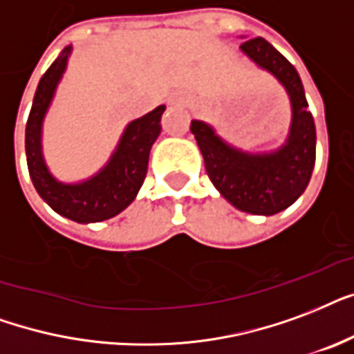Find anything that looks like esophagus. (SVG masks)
<instances>
[{
	"instance_id": "1",
	"label": "esophagus",
	"mask_w": 354,
	"mask_h": 354,
	"mask_svg": "<svg viewBox=\"0 0 354 354\" xmlns=\"http://www.w3.org/2000/svg\"><path fill=\"white\" fill-rule=\"evenodd\" d=\"M169 101H171V103H183V101H185V97H183L180 94H174L171 97H169Z\"/></svg>"
}]
</instances>
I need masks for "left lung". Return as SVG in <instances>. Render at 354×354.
Returning <instances> with one entry per match:
<instances>
[{
	"mask_svg": "<svg viewBox=\"0 0 354 354\" xmlns=\"http://www.w3.org/2000/svg\"><path fill=\"white\" fill-rule=\"evenodd\" d=\"M240 48L260 68L273 73L288 92L292 127L286 144L275 153L248 155L227 146L212 127L199 120L192 122L190 131L216 190L243 212L271 216L288 208L310 180L316 162V125L294 66L264 38L245 40Z\"/></svg>",
	"mask_w": 354,
	"mask_h": 354,
	"instance_id": "1",
	"label": "left lung"
}]
</instances>
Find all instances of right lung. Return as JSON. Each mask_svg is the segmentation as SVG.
<instances>
[{
    "label": "right lung",
    "mask_w": 354,
    "mask_h": 354,
    "mask_svg": "<svg viewBox=\"0 0 354 354\" xmlns=\"http://www.w3.org/2000/svg\"><path fill=\"white\" fill-rule=\"evenodd\" d=\"M70 53L72 46L64 48L59 59L49 66L35 92L26 125L27 168L38 196L57 214L77 223H94L120 214L136 197L140 186L146 179L149 151L160 134V116L166 106H157L146 116L129 123L118 144V149L95 177L79 185H64L55 180L44 164L40 133L42 120L51 103L57 83L64 73Z\"/></svg>",
    "instance_id": "obj_1"
}]
</instances>
